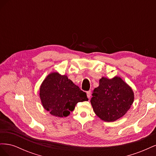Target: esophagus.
Returning a JSON list of instances; mask_svg holds the SVG:
<instances>
[{
	"instance_id": "1",
	"label": "esophagus",
	"mask_w": 156,
	"mask_h": 156,
	"mask_svg": "<svg viewBox=\"0 0 156 156\" xmlns=\"http://www.w3.org/2000/svg\"><path fill=\"white\" fill-rule=\"evenodd\" d=\"M87 97L88 98H90V96H91V91H88V92H87Z\"/></svg>"
}]
</instances>
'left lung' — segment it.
<instances>
[{"mask_svg": "<svg viewBox=\"0 0 156 156\" xmlns=\"http://www.w3.org/2000/svg\"><path fill=\"white\" fill-rule=\"evenodd\" d=\"M91 105L95 114L105 122H114L126 114L134 101L131 87L119 76L103 77L92 92Z\"/></svg>", "mask_w": 156, "mask_h": 156, "instance_id": "1", "label": "left lung"}]
</instances>
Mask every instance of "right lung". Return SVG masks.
Here are the masks:
<instances>
[{"instance_id": "add662e5", "label": "right lung", "mask_w": 156, "mask_h": 156, "mask_svg": "<svg viewBox=\"0 0 156 156\" xmlns=\"http://www.w3.org/2000/svg\"><path fill=\"white\" fill-rule=\"evenodd\" d=\"M41 104L50 114L66 117L74 110L78 102L88 101L87 94L68 79L67 75L51 72L40 87Z\"/></svg>"}]
</instances>
